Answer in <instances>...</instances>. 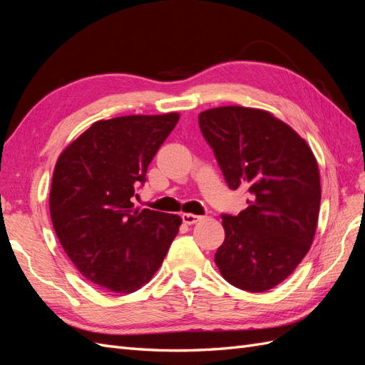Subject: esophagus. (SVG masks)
<instances>
[{"mask_svg": "<svg viewBox=\"0 0 365 365\" xmlns=\"http://www.w3.org/2000/svg\"><path fill=\"white\" fill-rule=\"evenodd\" d=\"M181 219H182V222H184L185 225H193V224L197 222V220H201L202 216L192 215V213H182V215H181Z\"/></svg>", "mask_w": 365, "mask_h": 365, "instance_id": "esophagus-1", "label": "esophagus"}]
</instances>
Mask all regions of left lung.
Masks as SVG:
<instances>
[{
  "instance_id": "8db88e82",
  "label": "left lung",
  "mask_w": 365,
  "mask_h": 365,
  "mask_svg": "<svg viewBox=\"0 0 365 365\" xmlns=\"http://www.w3.org/2000/svg\"><path fill=\"white\" fill-rule=\"evenodd\" d=\"M200 128L230 189L248 192L245 210L222 215L217 268L239 289H272L294 272L315 236L322 187L314 153L291 126L262 109H207Z\"/></svg>"
}]
</instances>
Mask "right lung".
Instances as JSON below:
<instances>
[{
    "label": "right lung",
    "instance_id": "obj_1",
    "mask_svg": "<svg viewBox=\"0 0 365 365\" xmlns=\"http://www.w3.org/2000/svg\"><path fill=\"white\" fill-rule=\"evenodd\" d=\"M180 114L101 120L65 149L50 190V216L63 251L86 280L130 294L158 271L181 217L134 208L148 165Z\"/></svg>",
    "mask_w": 365,
    "mask_h": 365
}]
</instances>
